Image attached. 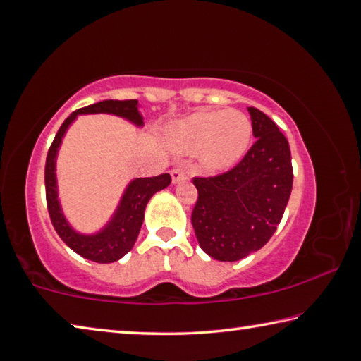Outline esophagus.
Returning a JSON list of instances; mask_svg holds the SVG:
<instances>
[{"instance_id":"1","label":"esophagus","mask_w":361,"mask_h":361,"mask_svg":"<svg viewBox=\"0 0 361 361\" xmlns=\"http://www.w3.org/2000/svg\"><path fill=\"white\" fill-rule=\"evenodd\" d=\"M188 180V173L185 172V170L176 167L172 170V181L173 185H178V183H185Z\"/></svg>"}]
</instances>
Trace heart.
<instances>
[{"label":"heart","instance_id":"obj_1","mask_svg":"<svg viewBox=\"0 0 361 361\" xmlns=\"http://www.w3.org/2000/svg\"><path fill=\"white\" fill-rule=\"evenodd\" d=\"M167 142L181 154L197 152L200 167L209 173L228 172L247 154L253 124L239 109L197 111L172 122Z\"/></svg>","mask_w":361,"mask_h":361}]
</instances>
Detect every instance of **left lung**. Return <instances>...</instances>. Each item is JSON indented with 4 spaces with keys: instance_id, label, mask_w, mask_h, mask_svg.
I'll list each match as a JSON object with an SVG mask.
<instances>
[{
    "instance_id": "left-lung-1",
    "label": "left lung",
    "mask_w": 361,
    "mask_h": 361,
    "mask_svg": "<svg viewBox=\"0 0 361 361\" xmlns=\"http://www.w3.org/2000/svg\"><path fill=\"white\" fill-rule=\"evenodd\" d=\"M255 145L237 166L212 178H194L199 197L191 223L204 252L239 261L258 252L276 232L293 188L288 140L276 122L248 108Z\"/></svg>"
}]
</instances>
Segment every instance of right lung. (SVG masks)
<instances>
[{"mask_svg": "<svg viewBox=\"0 0 361 361\" xmlns=\"http://www.w3.org/2000/svg\"><path fill=\"white\" fill-rule=\"evenodd\" d=\"M81 114H113L132 122L135 127H143V116L140 113L137 100H103L76 109L60 126L46 159L44 180L47 210L54 229L57 231L60 239L73 252H76L85 259L95 262H114L129 253L135 245L138 232L143 224L146 205L157 191L166 189L170 185L172 178L169 173L149 176V178H133L126 186L114 213L102 229L92 232V234H84V232L76 231L66 219L62 205H60L56 169L57 154L65 133L73 122L78 119V116Z\"/></svg>", "mask_w": 361, "mask_h": 361, "instance_id": "obj_1", "label": "right lung"}]
</instances>
